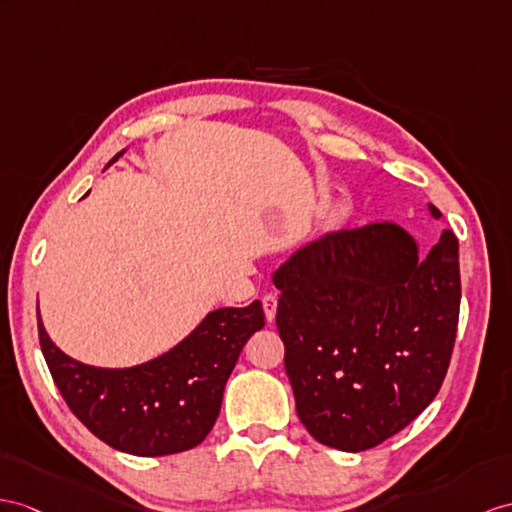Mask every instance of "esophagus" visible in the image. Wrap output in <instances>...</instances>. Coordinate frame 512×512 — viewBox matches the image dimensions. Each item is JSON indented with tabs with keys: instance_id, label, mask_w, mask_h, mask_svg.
I'll return each mask as SVG.
<instances>
[{
	"instance_id": "34e87169",
	"label": "esophagus",
	"mask_w": 512,
	"mask_h": 512,
	"mask_svg": "<svg viewBox=\"0 0 512 512\" xmlns=\"http://www.w3.org/2000/svg\"><path fill=\"white\" fill-rule=\"evenodd\" d=\"M263 308H265L267 321H273V317H276V308H278V295L267 293V295L263 297Z\"/></svg>"
}]
</instances>
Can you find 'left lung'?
<instances>
[{
  "label": "left lung",
  "mask_w": 512,
  "mask_h": 512,
  "mask_svg": "<svg viewBox=\"0 0 512 512\" xmlns=\"http://www.w3.org/2000/svg\"><path fill=\"white\" fill-rule=\"evenodd\" d=\"M273 284L297 417L319 443L369 450L439 393L460 310L452 230L423 260L389 221L330 232L297 249Z\"/></svg>",
  "instance_id": "obj_1"
}]
</instances>
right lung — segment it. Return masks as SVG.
<instances>
[{
	"instance_id": "1",
	"label": "right lung",
	"mask_w": 512,
	"mask_h": 512,
	"mask_svg": "<svg viewBox=\"0 0 512 512\" xmlns=\"http://www.w3.org/2000/svg\"><path fill=\"white\" fill-rule=\"evenodd\" d=\"M36 319L45 363L71 413L97 439L134 456L178 454L202 443L239 354L265 326L258 299L245 308H219L167 354L128 369H102L60 352L41 315Z\"/></svg>"
}]
</instances>
